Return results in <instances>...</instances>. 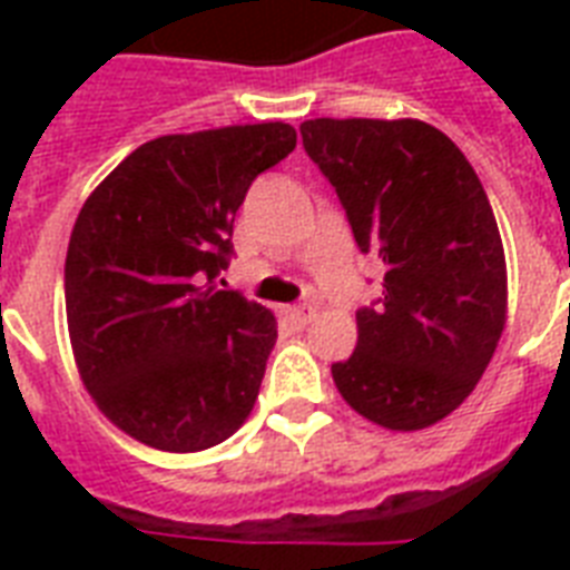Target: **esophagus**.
<instances>
[{
    "label": "esophagus",
    "instance_id": "esophagus-1",
    "mask_svg": "<svg viewBox=\"0 0 570 570\" xmlns=\"http://www.w3.org/2000/svg\"><path fill=\"white\" fill-rule=\"evenodd\" d=\"M284 316L293 322L295 328H304V325H311L313 316H316V311H313L311 304H298V307H286Z\"/></svg>",
    "mask_w": 570,
    "mask_h": 570
}]
</instances>
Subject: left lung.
Here are the masks:
<instances>
[{
  "mask_svg": "<svg viewBox=\"0 0 570 570\" xmlns=\"http://www.w3.org/2000/svg\"><path fill=\"white\" fill-rule=\"evenodd\" d=\"M304 150L337 191L361 254L384 266L340 396L390 432L429 429L473 393L505 328V254L473 165L423 120L316 118Z\"/></svg>",
  "mask_w": 570,
  "mask_h": 570,
  "instance_id": "left-lung-1",
  "label": "left lung"
}]
</instances>
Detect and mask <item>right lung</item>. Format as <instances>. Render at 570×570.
<instances>
[{"label":"right lung","instance_id":"1","mask_svg":"<svg viewBox=\"0 0 570 570\" xmlns=\"http://www.w3.org/2000/svg\"><path fill=\"white\" fill-rule=\"evenodd\" d=\"M293 150L281 120L154 138L79 209L65 263L70 346L129 438L200 452L248 420L277 322L215 277L250 183Z\"/></svg>","mask_w":570,"mask_h":570}]
</instances>
